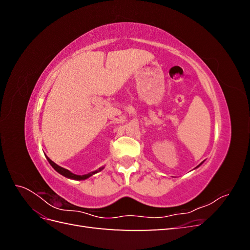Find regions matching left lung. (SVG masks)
Instances as JSON below:
<instances>
[{
    "instance_id": "left-lung-1",
    "label": "left lung",
    "mask_w": 250,
    "mask_h": 250,
    "mask_svg": "<svg viewBox=\"0 0 250 250\" xmlns=\"http://www.w3.org/2000/svg\"><path fill=\"white\" fill-rule=\"evenodd\" d=\"M202 164H203V162H202V163H201V164H199V165H198V166H197V167H196V168H198V167H199V166H201V165H202ZM196 168H195V169H196Z\"/></svg>"
}]
</instances>
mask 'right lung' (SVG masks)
I'll list each match as a JSON object with an SVG mask.
<instances>
[{"instance_id": "obj_1", "label": "right lung", "mask_w": 250, "mask_h": 250, "mask_svg": "<svg viewBox=\"0 0 250 250\" xmlns=\"http://www.w3.org/2000/svg\"><path fill=\"white\" fill-rule=\"evenodd\" d=\"M46 157H47L48 162L50 163V165L52 166L53 168H54V170H55L56 172H58L59 174H62V176H64V177H66V178H70V179L84 180V179H87L88 177H90L92 175H94V174H96V173H98V172H100V171H102V170L104 169V167H101V168H99V169L96 170V171H93V172H90V173L84 174V175H77V174H74V173H72L71 171H69L67 169H64V168H62V167H60V166H58L57 164H55L54 162L51 161L48 156H46Z\"/></svg>"}]
</instances>
